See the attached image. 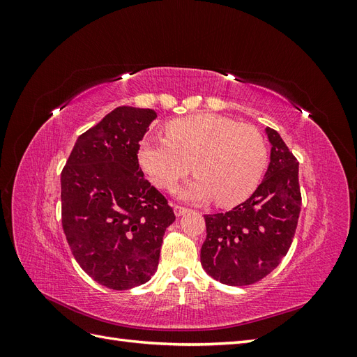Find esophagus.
<instances>
[{
    "instance_id": "1",
    "label": "esophagus",
    "mask_w": 357,
    "mask_h": 357,
    "mask_svg": "<svg viewBox=\"0 0 357 357\" xmlns=\"http://www.w3.org/2000/svg\"><path fill=\"white\" fill-rule=\"evenodd\" d=\"M189 211V208H186V207H183V205H178V204H174V213H176V215H183L185 213H188Z\"/></svg>"
}]
</instances>
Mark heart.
Masks as SVG:
<instances>
[{
    "mask_svg": "<svg viewBox=\"0 0 357 357\" xmlns=\"http://www.w3.org/2000/svg\"><path fill=\"white\" fill-rule=\"evenodd\" d=\"M165 134L144 138L138 149L139 165L162 189H172L193 168L198 177L181 195L229 207L250 197L262 178L268 147L253 125L197 114L171 121Z\"/></svg>",
    "mask_w": 357,
    "mask_h": 357,
    "instance_id": "obj_1",
    "label": "heart"
}]
</instances>
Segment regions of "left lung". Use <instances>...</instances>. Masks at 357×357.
Listing matches in <instances>:
<instances>
[{
  "label": "left lung",
  "instance_id": "1",
  "mask_svg": "<svg viewBox=\"0 0 357 357\" xmlns=\"http://www.w3.org/2000/svg\"><path fill=\"white\" fill-rule=\"evenodd\" d=\"M271 160L253 195L226 213L205 214V273L228 286L257 283L283 261L301 213L299 164L280 134L266 128Z\"/></svg>",
  "mask_w": 357,
  "mask_h": 357
}]
</instances>
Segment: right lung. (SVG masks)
<instances>
[{
    "instance_id": "right-lung-1",
    "label": "right lung",
    "mask_w": 357,
    "mask_h": 357,
    "mask_svg": "<svg viewBox=\"0 0 357 357\" xmlns=\"http://www.w3.org/2000/svg\"><path fill=\"white\" fill-rule=\"evenodd\" d=\"M156 117L122 105L75 142L61 172L62 228L73 256L96 283L126 290L156 273L167 198L144 178L138 149Z\"/></svg>"
}]
</instances>
